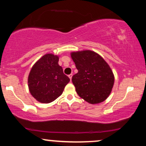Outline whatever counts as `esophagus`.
Wrapping results in <instances>:
<instances>
[{
    "instance_id": "1",
    "label": "esophagus",
    "mask_w": 146,
    "mask_h": 146,
    "mask_svg": "<svg viewBox=\"0 0 146 146\" xmlns=\"http://www.w3.org/2000/svg\"><path fill=\"white\" fill-rule=\"evenodd\" d=\"M72 76H73V74H70V75H68V78H70V80H71Z\"/></svg>"
}]
</instances>
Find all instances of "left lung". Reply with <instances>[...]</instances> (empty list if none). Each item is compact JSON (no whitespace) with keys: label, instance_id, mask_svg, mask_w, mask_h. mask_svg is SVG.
<instances>
[{"label":"left lung","instance_id":"8db88e82","mask_svg":"<svg viewBox=\"0 0 146 146\" xmlns=\"http://www.w3.org/2000/svg\"><path fill=\"white\" fill-rule=\"evenodd\" d=\"M71 58L78 70L72 82L79 96L92 104L104 101L114 84L113 73L108 64L91 51L73 52Z\"/></svg>","mask_w":146,"mask_h":146}]
</instances>
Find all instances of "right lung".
I'll return each instance as SVG.
<instances>
[{"mask_svg": "<svg viewBox=\"0 0 146 146\" xmlns=\"http://www.w3.org/2000/svg\"><path fill=\"white\" fill-rule=\"evenodd\" d=\"M59 58L53 54H46L31 68L28 78L29 91L32 96L41 103H50L62 93L70 79L64 74L58 64Z\"/></svg>", "mask_w": 146, "mask_h": 146, "instance_id": "right-lung-1", "label": "right lung"}]
</instances>
